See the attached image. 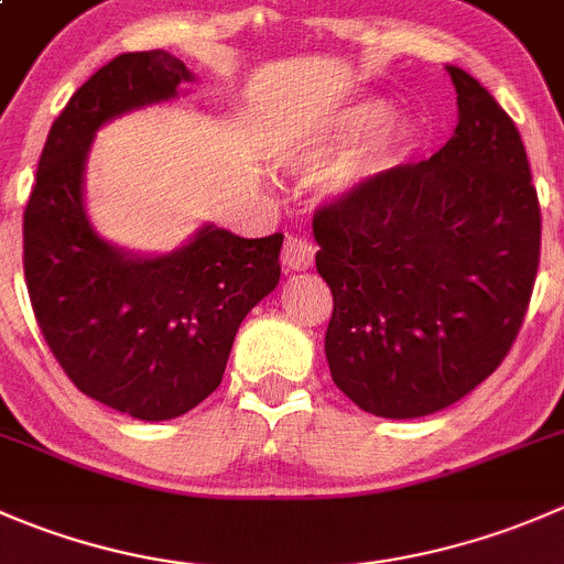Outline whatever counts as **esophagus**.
<instances>
[{
	"label": "esophagus",
	"mask_w": 564,
	"mask_h": 564,
	"mask_svg": "<svg viewBox=\"0 0 564 564\" xmlns=\"http://www.w3.org/2000/svg\"><path fill=\"white\" fill-rule=\"evenodd\" d=\"M281 259L286 270H308V267L314 264V245L305 237H294L292 234V237H286V242H283Z\"/></svg>",
	"instance_id": "1"
}]
</instances>
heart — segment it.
<instances>
[{
    "mask_svg": "<svg viewBox=\"0 0 564 564\" xmlns=\"http://www.w3.org/2000/svg\"><path fill=\"white\" fill-rule=\"evenodd\" d=\"M388 115H391V107H388L382 98H366V101L352 104V107H347L344 112H338L336 118H333V123L327 126L325 134H322L308 151H303L294 162H297L300 167H314L322 165L325 160H330L333 154H344V151L355 149V145H360L364 140H369L371 134H377V131L382 129ZM371 167H375V156H366V160L360 162V165H355L347 176L358 178L360 173L371 171Z\"/></svg>",
    "mask_w": 564,
    "mask_h": 564,
    "instance_id": "1",
    "label": "heart"
}]
</instances>
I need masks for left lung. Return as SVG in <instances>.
Here are the masks:
<instances>
[{"label":"left lung","instance_id":"1","mask_svg":"<svg viewBox=\"0 0 564 564\" xmlns=\"http://www.w3.org/2000/svg\"><path fill=\"white\" fill-rule=\"evenodd\" d=\"M430 160L364 178L314 215L333 292L325 355L366 413L415 419L471 393L510 352L540 264V204L510 115L466 74Z\"/></svg>","mask_w":564,"mask_h":564}]
</instances>
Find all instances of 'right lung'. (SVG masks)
Masks as SVG:
<instances>
[{
	"mask_svg": "<svg viewBox=\"0 0 564 564\" xmlns=\"http://www.w3.org/2000/svg\"><path fill=\"white\" fill-rule=\"evenodd\" d=\"M193 79L162 48L109 59L52 123L24 212L26 292L48 349L82 393L143 421L176 419L220 386L239 325L281 278L283 234L206 226L137 259L87 220L82 173L98 126Z\"/></svg>",
	"mask_w": 564,
	"mask_h": 564,
	"instance_id": "right-lung-1",
	"label": "right lung"
}]
</instances>
